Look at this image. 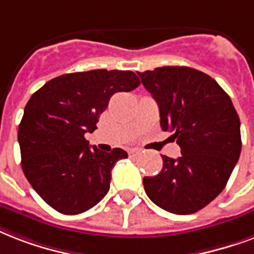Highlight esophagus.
I'll list each match as a JSON object with an SVG mask.
<instances>
[{"label":"esophagus","mask_w":254,"mask_h":254,"mask_svg":"<svg viewBox=\"0 0 254 254\" xmlns=\"http://www.w3.org/2000/svg\"><path fill=\"white\" fill-rule=\"evenodd\" d=\"M139 154H140L139 149H131V151H129V156H137Z\"/></svg>","instance_id":"1"}]
</instances>
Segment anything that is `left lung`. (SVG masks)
I'll use <instances>...</instances> for the list:
<instances>
[{"instance_id":"left-lung-1","label":"left lung","mask_w":254,"mask_h":254,"mask_svg":"<svg viewBox=\"0 0 254 254\" xmlns=\"http://www.w3.org/2000/svg\"><path fill=\"white\" fill-rule=\"evenodd\" d=\"M159 105L163 131L182 148L162 155L163 168L143 179L151 201L175 215H190L225 188L241 152L240 119L231 98L213 78L186 66L137 72Z\"/></svg>"}]
</instances>
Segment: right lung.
<instances>
[{
	"instance_id": "add662e5",
	"label": "right lung",
	"mask_w": 254,
	"mask_h": 254,
	"mask_svg": "<svg viewBox=\"0 0 254 254\" xmlns=\"http://www.w3.org/2000/svg\"><path fill=\"white\" fill-rule=\"evenodd\" d=\"M139 84L129 70H91L57 76L31 95L18 127L21 166L35 192L56 211L78 215L107 194L111 170L127 152H102L88 145L84 133L95 131L115 92Z\"/></svg>"
}]
</instances>
